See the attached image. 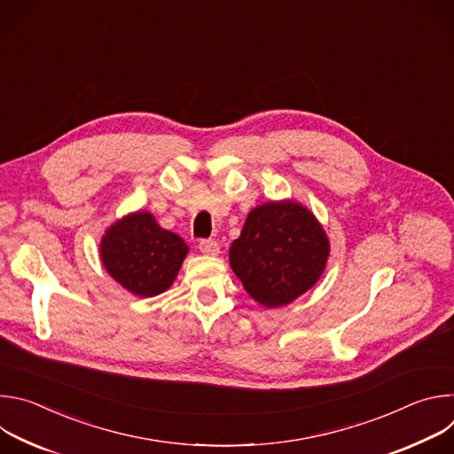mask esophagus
Masks as SVG:
<instances>
[{"instance_id":"obj_1","label":"esophagus","mask_w":454,"mask_h":454,"mask_svg":"<svg viewBox=\"0 0 454 454\" xmlns=\"http://www.w3.org/2000/svg\"><path fill=\"white\" fill-rule=\"evenodd\" d=\"M200 249H201V253L207 254V256H217V254H219V244H217L215 240H212V239L201 240V242H200Z\"/></svg>"}]
</instances>
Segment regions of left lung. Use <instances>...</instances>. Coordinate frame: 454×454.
<instances>
[{
  "label": "left lung",
  "instance_id": "obj_1",
  "mask_svg": "<svg viewBox=\"0 0 454 454\" xmlns=\"http://www.w3.org/2000/svg\"><path fill=\"white\" fill-rule=\"evenodd\" d=\"M329 251L327 233L312 212L294 201H270L247 214L231 242L230 264L253 300L282 307L319 280Z\"/></svg>",
  "mask_w": 454,
  "mask_h": 454
}]
</instances>
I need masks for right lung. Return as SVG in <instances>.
<instances>
[{
    "label": "right lung",
    "mask_w": 454,
    "mask_h": 454,
    "mask_svg": "<svg viewBox=\"0 0 454 454\" xmlns=\"http://www.w3.org/2000/svg\"><path fill=\"white\" fill-rule=\"evenodd\" d=\"M186 253L184 240L163 230L149 212H135L116 221L100 242L106 271L142 298L161 294L172 286Z\"/></svg>",
    "instance_id": "add662e5"
}]
</instances>
